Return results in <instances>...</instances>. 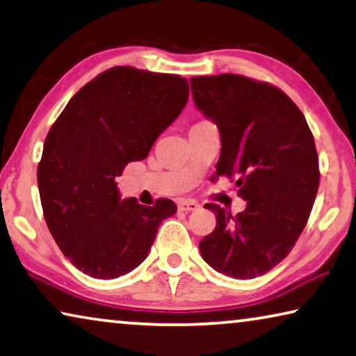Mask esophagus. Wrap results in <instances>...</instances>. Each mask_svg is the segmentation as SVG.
Returning a JSON list of instances; mask_svg holds the SVG:
<instances>
[{"label": "esophagus", "mask_w": 356, "mask_h": 356, "mask_svg": "<svg viewBox=\"0 0 356 356\" xmlns=\"http://www.w3.org/2000/svg\"><path fill=\"white\" fill-rule=\"evenodd\" d=\"M177 206H179V211H182V212L198 211V208H200V204L196 203V201H193V200H180L179 203H177Z\"/></svg>", "instance_id": "34e87169"}]
</instances>
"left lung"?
<instances>
[{
    "label": "left lung",
    "instance_id": "left-lung-1",
    "mask_svg": "<svg viewBox=\"0 0 356 356\" xmlns=\"http://www.w3.org/2000/svg\"><path fill=\"white\" fill-rule=\"evenodd\" d=\"M196 108L220 132L216 176L236 179L246 209L219 204L201 257L227 277L267 273L294 248L320 185L316 147L305 116L281 89L233 73L190 79Z\"/></svg>",
    "mask_w": 356,
    "mask_h": 356
}]
</instances>
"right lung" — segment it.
<instances>
[{
    "label": "right lung",
    "instance_id": "right-lung-1",
    "mask_svg": "<svg viewBox=\"0 0 356 356\" xmlns=\"http://www.w3.org/2000/svg\"><path fill=\"white\" fill-rule=\"evenodd\" d=\"M187 100L185 78L113 67L79 89L47 132L36 172L42 212L63 256L83 273H129L145 261L161 222L176 214L168 198L153 206L121 200L116 177L147 158Z\"/></svg>",
    "mask_w": 356,
    "mask_h": 356
}]
</instances>
